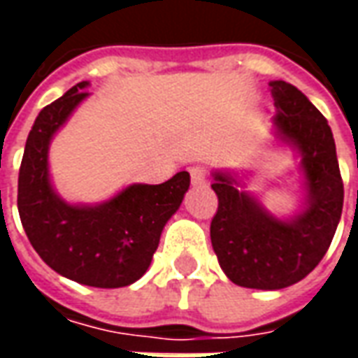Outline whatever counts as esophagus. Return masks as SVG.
Masks as SVG:
<instances>
[{"mask_svg": "<svg viewBox=\"0 0 358 358\" xmlns=\"http://www.w3.org/2000/svg\"><path fill=\"white\" fill-rule=\"evenodd\" d=\"M189 176H192V184L194 186H201L207 182V171L203 166H192L189 169Z\"/></svg>", "mask_w": 358, "mask_h": 358, "instance_id": "34e87169", "label": "esophagus"}]
</instances>
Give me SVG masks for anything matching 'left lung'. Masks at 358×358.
<instances>
[{"mask_svg": "<svg viewBox=\"0 0 358 358\" xmlns=\"http://www.w3.org/2000/svg\"><path fill=\"white\" fill-rule=\"evenodd\" d=\"M276 115L274 138L299 159L303 203L287 218L276 217L248 189L236 171H213L218 210L210 243L220 268L234 284L282 289L313 272L330 248L343 209V182L336 141L322 113L284 80L270 82Z\"/></svg>", "mask_w": 358, "mask_h": 358, "instance_id": "8db88e82", "label": "left lung"}]
</instances>
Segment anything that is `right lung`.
Segmentation results:
<instances>
[{
  "label": "right lung",
  "instance_id": "obj_1",
  "mask_svg": "<svg viewBox=\"0 0 358 358\" xmlns=\"http://www.w3.org/2000/svg\"><path fill=\"white\" fill-rule=\"evenodd\" d=\"M80 82L40 110L28 134L19 172V215L28 240L48 266L92 287H124L140 280L161 232L180 209L189 174L163 184H130L107 201L69 203L53 187L50 145L90 94Z\"/></svg>",
  "mask_w": 358,
  "mask_h": 358
}]
</instances>
